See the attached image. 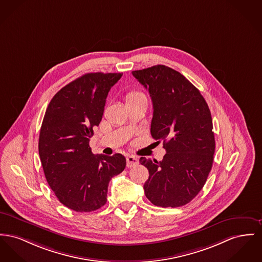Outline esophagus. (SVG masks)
Masks as SVG:
<instances>
[{
  "label": "esophagus",
  "instance_id": "obj_1",
  "mask_svg": "<svg viewBox=\"0 0 262 262\" xmlns=\"http://www.w3.org/2000/svg\"><path fill=\"white\" fill-rule=\"evenodd\" d=\"M138 163H139V159L135 155L126 156V166L127 167H129V168L134 167V166L138 165Z\"/></svg>",
  "mask_w": 262,
  "mask_h": 262
}]
</instances>
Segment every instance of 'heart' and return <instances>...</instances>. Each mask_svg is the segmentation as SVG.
<instances>
[{
  "mask_svg": "<svg viewBox=\"0 0 262 262\" xmlns=\"http://www.w3.org/2000/svg\"><path fill=\"white\" fill-rule=\"evenodd\" d=\"M140 96H143V94L140 92H136V91L129 92L126 95V97H125V101H129V100H133V99L139 98Z\"/></svg>",
  "mask_w": 262,
  "mask_h": 262,
  "instance_id": "heart-1",
  "label": "heart"
}]
</instances>
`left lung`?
I'll return each instance as SVG.
<instances>
[{"instance_id": "1", "label": "left lung", "mask_w": 262, "mask_h": 262, "mask_svg": "<svg viewBox=\"0 0 262 262\" xmlns=\"http://www.w3.org/2000/svg\"><path fill=\"white\" fill-rule=\"evenodd\" d=\"M132 73L150 94V133L166 150L161 161L139 159L149 172L145 196L155 206H184L198 195L212 169L215 137L210 108L200 91L170 67L155 65Z\"/></svg>"}]
</instances>
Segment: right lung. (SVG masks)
Listing matches in <instances>:
<instances>
[{
    "label": "right lung",
    "mask_w": 262,
    "mask_h": 262,
    "mask_svg": "<svg viewBox=\"0 0 262 262\" xmlns=\"http://www.w3.org/2000/svg\"><path fill=\"white\" fill-rule=\"evenodd\" d=\"M122 76L87 73L64 86L47 107L38 140L41 165L57 199L75 212L103 207L110 180L125 168L122 154L95 155L89 145L108 91Z\"/></svg>",
    "instance_id": "1"
}]
</instances>
